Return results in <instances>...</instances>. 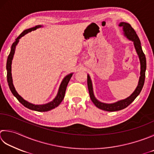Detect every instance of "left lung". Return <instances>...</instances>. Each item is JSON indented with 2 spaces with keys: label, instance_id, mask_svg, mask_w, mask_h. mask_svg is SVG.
<instances>
[{
  "label": "left lung",
  "instance_id": "left-lung-1",
  "mask_svg": "<svg viewBox=\"0 0 154 154\" xmlns=\"http://www.w3.org/2000/svg\"><path fill=\"white\" fill-rule=\"evenodd\" d=\"M118 25L122 27L123 35H124L125 37L129 39V41H131L134 43L135 49L136 51V53L137 54L138 57H139L140 62V76L139 81H138L137 86L134 90V91L131 93V95H129L128 97L124 99L117 101L115 102V103H105L99 101L98 99H96L94 93H93L92 81L89 75L87 74V86H88L90 98H91L92 102L95 104L96 107H98L99 109L107 111H119L123 109H125L129 105H130L140 93L144 85V81H145L146 77V59L142 51V48H141V43L139 37H138V36L134 31V29L132 28L131 26L129 23L121 22L119 23Z\"/></svg>",
  "mask_w": 154,
  "mask_h": 154
}]
</instances>
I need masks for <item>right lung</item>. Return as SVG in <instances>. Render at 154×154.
<instances>
[{"mask_svg":"<svg viewBox=\"0 0 154 154\" xmlns=\"http://www.w3.org/2000/svg\"><path fill=\"white\" fill-rule=\"evenodd\" d=\"M41 27H43V25H37L35 27H32V28H30L29 29L25 30V31H24L19 36V37L15 39L14 42L13 43V45H12L11 52H10V54L8 55V58H7V81H8L9 88H10L12 93H13L14 97H16L18 100H19V101L21 104H23L24 106L26 108H28V109H31V110H34V111H40V112H43V111H50L51 109H54V108H55L57 106H59L60 103H61L63 98H64V97H65V91H66V89H67V86L69 81H70L73 73H69V74L66 75V76L63 78V79L62 80L61 83V85H60V86H59L58 93H57L56 97L53 99V101H51L47 103L43 104V105H35V104H33L31 103H29V101L25 100V99H24L19 94V93H17V91H16V89H15L14 85H13V77H12V73H11L12 61H13V57L14 55L15 49H16L17 45L18 43H19V39L21 37H23V36H25L28 32H31L32 31H35V30L37 29L38 28H41Z\"/></svg>","mask_w":154,"mask_h":154,"instance_id":"1","label":"right lung"}]
</instances>
